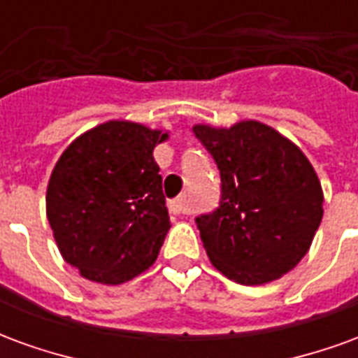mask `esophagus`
Segmentation results:
<instances>
[{"instance_id":"obj_1","label":"esophagus","mask_w":358,"mask_h":358,"mask_svg":"<svg viewBox=\"0 0 358 358\" xmlns=\"http://www.w3.org/2000/svg\"><path fill=\"white\" fill-rule=\"evenodd\" d=\"M169 209L174 213V215H187L189 213V205H187L186 197H178V199H172L169 203Z\"/></svg>"}]
</instances>
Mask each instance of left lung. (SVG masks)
I'll return each instance as SVG.
<instances>
[{
    "label": "left lung",
    "mask_w": 358,
    "mask_h": 358,
    "mask_svg": "<svg viewBox=\"0 0 358 358\" xmlns=\"http://www.w3.org/2000/svg\"><path fill=\"white\" fill-rule=\"evenodd\" d=\"M222 182L220 207L195 222L213 266L243 285L293 270L310 249L324 194L307 155L259 120L230 128L195 124Z\"/></svg>",
    "instance_id": "8db88e82"
}]
</instances>
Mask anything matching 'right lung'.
<instances>
[{"label":"right lung","mask_w":358,"mask_h":358,"mask_svg":"<svg viewBox=\"0 0 358 358\" xmlns=\"http://www.w3.org/2000/svg\"><path fill=\"white\" fill-rule=\"evenodd\" d=\"M169 132L107 120L61 153L45 215L66 263L97 284L118 285L155 263L171 230L153 149Z\"/></svg>","instance_id":"add662e5"}]
</instances>
